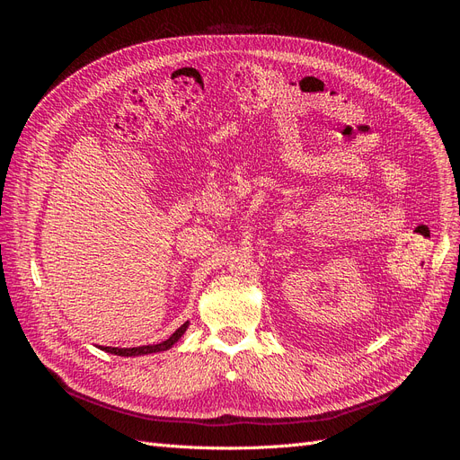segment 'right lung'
Returning <instances> with one entry per match:
<instances>
[{"mask_svg":"<svg viewBox=\"0 0 460 460\" xmlns=\"http://www.w3.org/2000/svg\"><path fill=\"white\" fill-rule=\"evenodd\" d=\"M188 328V323H184L182 326H180L172 336L169 340H164L157 345H142V347H127V349H119V347H102L103 351L107 353H113V355H119V357H136V355H149V353H157V351H166L171 349V347L182 338V333L186 332Z\"/></svg>","mask_w":460,"mask_h":460,"instance_id":"right-lung-1","label":"right lung"}]
</instances>
